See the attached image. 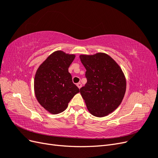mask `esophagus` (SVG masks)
<instances>
[{
  "label": "esophagus",
  "mask_w": 158,
  "mask_h": 158,
  "mask_svg": "<svg viewBox=\"0 0 158 158\" xmlns=\"http://www.w3.org/2000/svg\"><path fill=\"white\" fill-rule=\"evenodd\" d=\"M76 85H77V86L78 87V88H79V89H80V88H81V87H82V84H81L80 82L78 83V84H76Z\"/></svg>",
  "instance_id": "34e87169"
}]
</instances>
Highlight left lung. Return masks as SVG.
Returning <instances> with one entry per match:
<instances>
[{
	"mask_svg": "<svg viewBox=\"0 0 158 158\" xmlns=\"http://www.w3.org/2000/svg\"><path fill=\"white\" fill-rule=\"evenodd\" d=\"M86 69L87 83L80 88L88 111L102 117L114 111L126 92V79L121 69L111 56L103 52L80 56Z\"/></svg>",
	"mask_w": 158,
	"mask_h": 158,
	"instance_id": "1",
	"label": "left lung"
}]
</instances>
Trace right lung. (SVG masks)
Here are the masks:
<instances>
[{
    "label": "right lung",
    "instance_id": "add662e5",
    "mask_svg": "<svg viewBox=\"0 0 158 158\" xmlns=\"http://www.w3.org/2000/svg\"><path fill=\"white\" fill-rule=\"evenodd\" d=\"M74 58V55L55 51L47 57L36 72L34 79L36 98L41 106L52 114L64 111L71 99L80 92L69 73Z\"/></svg>",
    "mask_w": 158,
    "mask_h": 158
}]
</instances>
